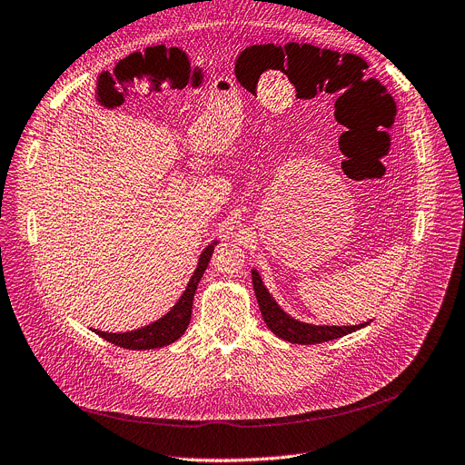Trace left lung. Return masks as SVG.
I'll return each mask as SVG.
<instances>
[{"instance_id":"8db88e82","label":"left lung","mask_w":465,"mask_h":465,"mask_svg":"<svg viewBox=\"0 0 465 465\" xmlns=\"http://www.w3.org/2000/svg\"><path fill=\"white\" fill-rule=\"evenodd\" d=\"M252 277H253V289H255V296H257L264 322L270 328V331L282 341H289L292 344H316V342H326V341L344 337L351 331L369 326V322L360 326H312V324L300 322V320L289 316L277 305V302L270 296V292L262 284L261 275L255 270L252 272Z\"/></svg>"}]
</instances>
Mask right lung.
<instances>
[{
    "instance_id": "right-lung-1",
    "label": "right lung",
    "mask_w": 465,
    "mask_h": 465,
    "mask_svg": "<svg viewBox=\"0 0 465 465\" xmlns=\"http://www.w3.org/2000/svg\"><path fill=\"white\" fill-rule=\"evenodd\" d=\"M213 245H216V242L210 243L204 252L201 253L199 257V262H197V268L188 282V287L184 291V294L181 296V300H178L174 303V307L165 314L162 316L160 320H156V322L141 328V330H135V331H126V333H108V331H98V330H93L98 337H102L104 341H110L112 344H117L121 348H126V350H151V348H162V346H167L174 341L181 339L190 324V318H192V305H193V296H195V291H197V284L210 262V257L213 253Z\"/></svg>"
}]
</instances>
